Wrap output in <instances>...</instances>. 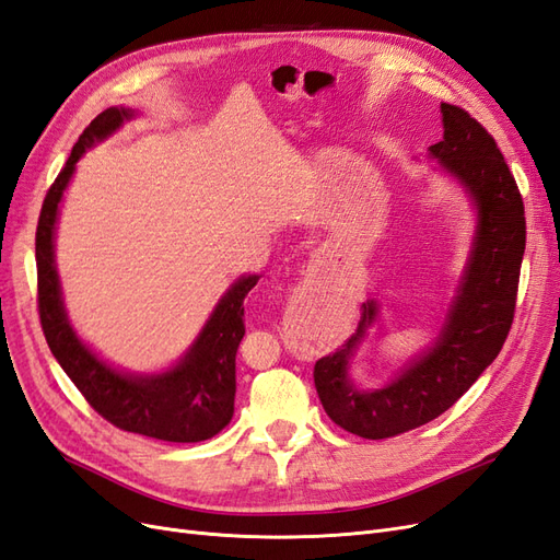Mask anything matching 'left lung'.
Here are the masks:
<instances>
[{
  "label": "left lung",
  "instance_id": "left-lung-1",
  "mask_svg": "<svg viewBox=\"0 0 560 560\" xmlns=\"http://www.w3.org/2000/svg\"><path fill=\"white\" fill-rule=\"evenodd\" d=\"M444 140L430 154L465 186L477 206V238L434 346L381 389L352 387L348 360L376 319V303H362L358 331L336 352L315 362L317 397L327 416L364 439H387L442 416L493 364L512 329L525 212L516 179L502 151L477 118L442 103Z\"/></svg>",
  "mask_w": 560,
  "mask_h": 560
}]
</instances>
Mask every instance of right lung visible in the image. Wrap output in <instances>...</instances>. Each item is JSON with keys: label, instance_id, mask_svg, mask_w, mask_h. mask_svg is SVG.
I'll use <instances>...</instances> for the list:
<instances>
[{"label": "right lung", "instance_id": "obj_1", "mask_svg": "<svg viewBox=\"0 0 560 560\" xmlns=\"http://www.w3.org/2000/svg\"><path fill=\"white\" fill-rule=\"evenodd\" d=\"M132 109L109 107L97 114L79 135L70 159L44 198L37 224V306L46 343L79 393L112 425L126 432L161 439V442L194 444L222 432L233 418L235 352L245 336L247 292L259 276L235 282L217 303L208 325L182 362L165 374L128 376L107 366L79 341L67 319L54 259V231L65 186L83 151L105 140Z\"/></svg>", "mask_w": 560, "mask_h": 560}]
</instances>
